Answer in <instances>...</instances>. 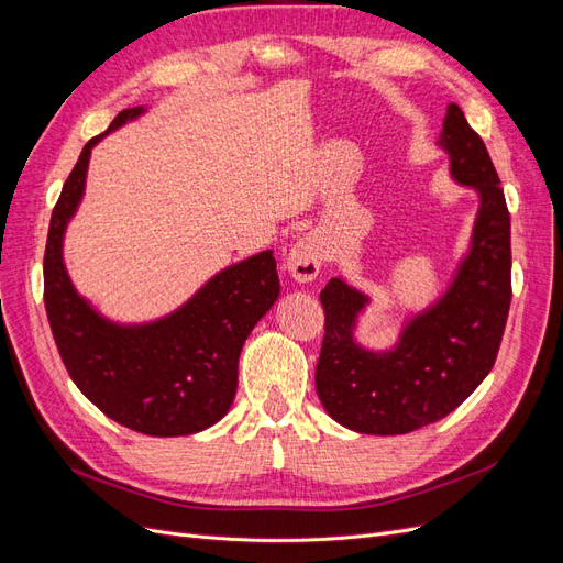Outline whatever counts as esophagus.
<instances>
[{
	"instance_id": "esophagus-1",
	"label": "esophagus",
	"mask_w": 563,
	"mask_h": 563,
	"mask_svg": "<svg viewBox=\"0 0 563 563\" xmlns=\"http://www.w3.org/2000/svg\"><path fill=\"white\" fill-rule=\"evenodd\" d=\"M321 261H323V253H321V242L317 236H302L298 240L291 251L286 253V261H284V269L291 275L296 282L305 284V282H312L319 269H321Z\"/></svg>"
}]
</instances>
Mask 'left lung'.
I'll return each instance as SVG.
<instances>
[{"mask_svg":"<svg viewBox=\"0 0 563 563\" xmlns=\"http://www.w3.org/2000/svg\"><path fill=\"white\" fill-rule=\"evenodd\" d=\"M439 145L451 174L482 197L472 249L446 296L408 321L399 345L368 352L352 327L366 296L331 279L319 294L323 340L317 395L327 413L364 434H406L446 418L482 385L496 364L512 302L509 211L488 150L455 103L444 117Z\"/></svg>","mask_w":563,"mask_h":563,"instance_id":"obj_1","label":"left lung"}]
</instances>
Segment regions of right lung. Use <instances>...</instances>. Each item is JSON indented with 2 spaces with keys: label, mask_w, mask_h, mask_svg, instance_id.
Listing matches in <instances>:
<instances>
[{
  "label": "right lung",
  "mask_w": 563,
  "mask_h": 563,
  "mask_svg": "<svg viewBox=\"0 0 563 563\" xmlns=\"http://www.w3.org/2000/svg\"><path fill=\"white\" fill-rule=\"evenodd\" d=\"M141 112H119L108 131ZM106 133L84 145L51 213L44 251L51 333L81 395L108 418L150 437L195 434L223 418L234 399L244 340L279 296L275 253L263 251L223 269L162 321L117 327L96 314L67 279L60 249L84 195L91 147Z\"/></svg>",
  "instance_id": "add662e5"
}]
</instances>
